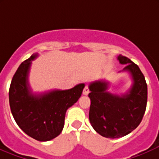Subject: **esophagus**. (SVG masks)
Listing matches in <instances>:
<instances>
[{"instance_id": "1", "label": "esophagus", "mask_w": 159, "mask_h": 159, "mask_svg": "<svg viewBox=\"0 0 159 159\" xmlns=\"http://www.w3.org/2000/svg\"><path fill=\"white\" fill-rule=\"evenodd\" d=\"M89 87H88V85H85L84 90H83V94H84V95H88V94H89Z\"/></svg>"}]
</instances>
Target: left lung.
Wrapping results in <instances>:
<instances>
[{"instance_id": "left-lung-1", "label": "left lung", "mask_w": 159, "mask_h": 159, "mask_svg": "<svg viewBox=\"0 0 159 159\" xmlns=\"http://www.w3.org/2000/svg\"><path fill=\"white\" fill-rule=\"evenodd\" d=\"M118 59L127 65L121 71L129 72L133 81L128 92L112 94L108 91L109 82L104 80L91 82L89 87L90 122L99 134L108 139L123 137L139 125L148 98L146 81L139 66L121 54Z\"/></svg>"}]
</instances>
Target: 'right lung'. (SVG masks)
Here are the masks:
<instances>
[{"instance_id":"add662e5","label":"right lung","mask_w":159,"mask_h":159,"mask_svg":"<svg viewBox=\"0 0 159 159\" xmlns=\"http://www.w3.org/2000/svg\"><path fill=\"white\" fill-rule=\"evenodd\" d=\"M37 54H32L16 70L9 89V103L17 125L28 136L47 142L61 132L66 111L81 97L84 84L68 90H52L34 93L28 82L30 65Z\"/></svg>"}]
</instances>
